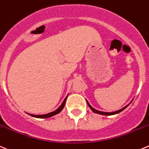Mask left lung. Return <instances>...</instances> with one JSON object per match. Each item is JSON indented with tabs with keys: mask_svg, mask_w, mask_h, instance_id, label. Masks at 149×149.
I'll return each instance as SVG.
<instances>
[{
	"mask_svg": "<svg viewBox=\"0 0 149 149\" xmlns=\"http://www.w3.org/2000/svg\"><path fill=\"white\" fill-rule=\"evenodd\" d=\"M131 102H132V101H131ZM131 102H130V103H131ZM86 102H87V104H88V106H89V108H90V109L92 110V111H93L94 113H98V114H101V115H105V116H111V115H114V114H116V113H120L121 111H123V110H125V108H126L127 107L128 105H130V104H128V105H127L126 106L124 107V108H122V109L119 110V111H114V112H103V111H97V110H96V109H95V108H92V107L91 106L90 104L89 103V102H88L87 100H86Z\"/></svg>",
	"mask_w": 149,
	"mask_h": 149,
	"instance_id": "obj_1",
	"label": "left lung"
}]
</instances>
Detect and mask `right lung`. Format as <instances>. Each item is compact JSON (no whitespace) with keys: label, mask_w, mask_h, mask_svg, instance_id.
Instances as JSON below:
<instances>
[{"label":"right lung","mask_w":149,"mask_h":149,"mask_svg":"<svg viewBox=\"0 0 149 149\" xmlns=\"http://www.w3.org/2000/svg\"><path fill=\"white\" fill-rule=\"evenodd\" d=\"M68 95L66 96V97L64 99V100H63V103L61 104V105H60V106L57 109H56L54 111H52V112H51V113H47V114H43V115H34V114H30V113H28V114L30 115L31 116H33V117L39 118V119H47V118L52 117V116H54V115L57 114V113H59L61 112L62 110L63 109V108H64V106H65V104L66 100H67V97H68Z\"/></svg>","instance_id":"obj_1"}]
</instances>
